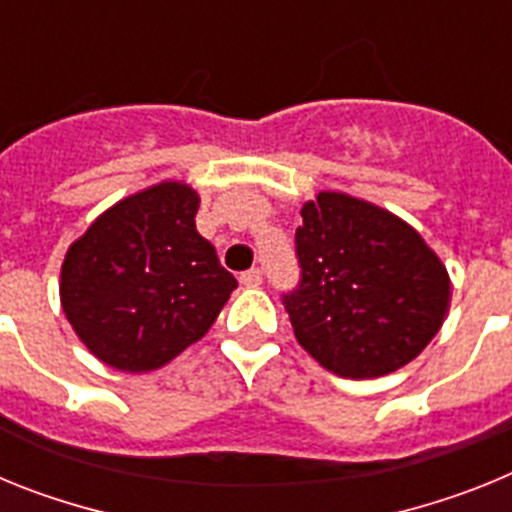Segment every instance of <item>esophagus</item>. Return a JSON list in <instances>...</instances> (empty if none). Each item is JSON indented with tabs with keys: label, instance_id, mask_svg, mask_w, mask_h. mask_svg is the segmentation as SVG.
Segmentation results:
<instances>
[{
	"label": "esophagus",
	"instance_id": "34e87169",
	"mask_svg": "<svg viewBox=\"0 0 512 512\" xmlns=\"http://www.w3.org/2000/svg\"><path fill=\"white\" fill-rule=\"evenodd\" d=\"M261 282H264V274H261V269H248L241 274L243 287H259Z\"/></svg>",
	"mask_w": 512,
	"mask_h": 512
}]
</instances>
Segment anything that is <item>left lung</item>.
<instances>
[{"mask_svg":"<svg viewBox=\"0 0 512 512\" xmlns=\"http://www.w3.org/2000/svg\"><path fill=\"white\" fill-rule=\"evenodd\" d=\"M300 215V282L282 295L300 346L348 379L413 361L449 310L436 253L400 217L348 194L320 192Z\"/></svg>","mask_w":512,"mask_h":512,"instance_id":"obj_1","label":"left lung"}]
</instances>
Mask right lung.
<instances>
[{
  "instance_id": "obj_1",
  "label": "right lung",
  "mask_w": 512,
  "mask_h": 512,
  "mask_svg": "<svg viewBox=\"0 0 512 512\" xmlns=\"http://www.w3.org/2000/svg\"><path fill=\"white\" fill-rule=\"evenodd\" d=\"M197 207L187 184H158L99 215L66 253L63 312L112 369L169 364L205 336L238 287L194 228Z\"/></svg>"
}]
</instances>
